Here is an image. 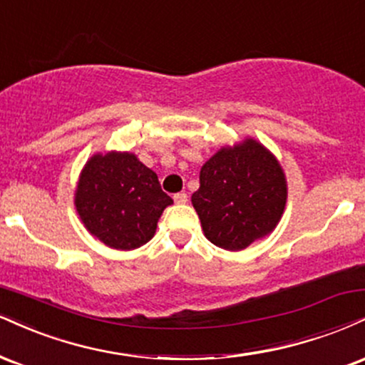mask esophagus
Masks as SVG:
<instances>
[{
	"label": "esophagus",
	"mask_w": 365,
	"mask_h": 365,
	"mask_svg": "<svg viewBox=\"0 0 365 365\" xmlns=\"http://www.w3.org/2000/svg\"><path fill=\"white\" fill-rule=\"evenodd\" d=\"M173 200H175V204H187L188 197H187L185 192H180V194L173 195Z\"/></svg>",
	"instance_id": "34e87169"
}]
</instances>
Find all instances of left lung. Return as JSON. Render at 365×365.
Returning a JSON list of instances; mask_svg holds the SVG:
<instances>
[{
    "label": "left lung",
    "mask_w": 365,
    "mask_h": 365,
    "mask_svg": "<svg viewBox=\"0 0 365 365\" xmlns=\"http://www.w3.org/2000/svg\"><path fill=\"white\" fill-rule=\"evenodd\" d=\"M199 178L192 205L212 245L240 252L277 227L287 202V180L260 140L245 138L222 146L205 161Z\"/></svg>",
    "instance_id": "left-lung-1"
}]
</instances>
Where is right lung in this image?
<instances>
[{
  "label": "right lung",
  "instance_id": "add662e5",
  "mask_svg": "<svg viewBox=\"0 0 365 365\" xmlns=\"http://www.w3.org/2000/svg\"><path fill=\"white\" fill-rule=\"evenodd\" d=\"M171 204L158 175L129 151L95 153L74 190V207L86 231L122 252L146 245Z\"/></svg>",
  "mask_w": 365,
  "mask_h": 365
}]
</instances>
